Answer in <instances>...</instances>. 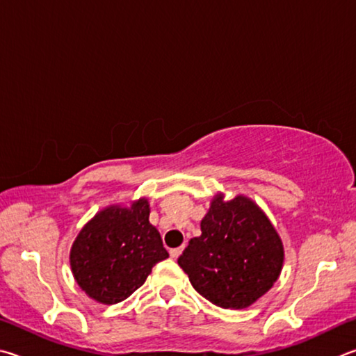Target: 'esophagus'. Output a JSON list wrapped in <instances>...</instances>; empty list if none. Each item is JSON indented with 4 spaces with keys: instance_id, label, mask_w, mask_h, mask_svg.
<instances>
[{
    "instance_id": "esophagus-1",
    "label": "esophagus",
    "mask_w": 356,
    "mask_h": 356,
    "mask_svg": "<svg viewBox=\"0 0 356 356\" xmlns=\"http://www.w3.org/2000/svg\"><path fill=\"white\" fill-rule=\"evenodd\" d=\"M181 252H183V247H179V248H172L170 250V258L172 259H177L179 254H181Z\"/></svg>"
}]
</instances>
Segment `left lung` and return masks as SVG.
<instances>
[{
  "label": "left lung",
  "instance_id": "left-lung-1",
  "mask_svg": "<svg viewBox=\"0 0 356 356\" xmlns=\"http://www.w3.org/2000/svg\"><path fill=\"white\" fill-rule=\"evenodd\" d=\"M178 264L198 294L216 307L244 309L280 277L284 247L269 217L244 194L217 192Z\"/></svg>",
  "mask_w": 356,
  "mask_h": 356
}]
</instances>
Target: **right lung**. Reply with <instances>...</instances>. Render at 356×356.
Listing matches in <instances>:
<instances>
[{
    "instance_id": "obj_1",
    "label": "right lung",
    "mask_w": 356,
    "mask_h": 356,
    "mask_svg": "<svg viewBox=\"0 0 356 356\" xmlns=\"http://www.w3.org/2000/svg\"><path fill=\"white\" fill-rule=\"evenodd\" d=\"M148 217V198L142 197L109 204L81 228L70 248V267L79 288L95 302L124 300L145 283L156 263L168 258Z\"/></svg>"
}]
</instances>
